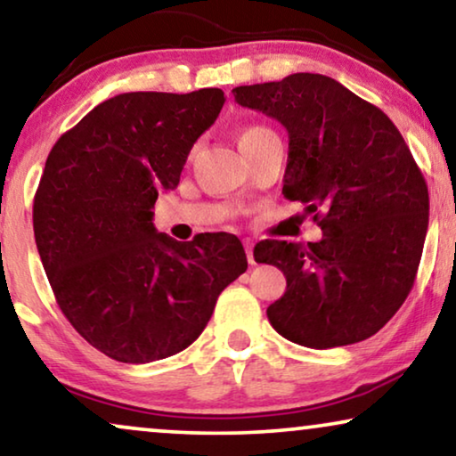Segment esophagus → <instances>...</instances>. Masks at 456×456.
<instances>
[{
  "label": "esophagus",
  "mask_w": 456,
  "mask_h": 456,
  "mask_svg": "<svg viewBox=\"0 0 456 456\" xmlns=\"http://www.w3.org/2000/svg\"><path fill=\"white\" fill-rule=\"evenodd\" d=\"M244 248H246V256H248V263L250 265H256V258H254V246L250 240L244 241Z\"/></svg>",
  "instance_id": "1"
}]
</instances>
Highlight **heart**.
Masks as SVG:
<instances>
[{
  "label": "heart",
  "mask_w": 456,
  "mask_h": 456,
  "mask_svg": "<svg viewBox=\"0 0 456 456\" xmlns=\"http://www.w3.org/2000/svg\"><path fill=\"white\" fill-rule=\"evenodd\" d=\"M265 131H269V129H266V126H260V125H250V126H246V129H241V131H240V135H238V143L250 142V139L258 137L260 133H265Z\"/></svg>",
  "instance_id": "obj_1"
}]
</instances>
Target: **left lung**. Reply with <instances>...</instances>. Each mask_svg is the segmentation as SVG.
<instances>
[{"label":"left lung","mask_w":456,"mask_h":456,"mask_svg":"<svg viewBox=\"0 0 456 456\" xmlns=\"http://www.w3.org/2000/svg\"><path fill=\"white\" fill-rule=\"evenodd\" d=\"M233 95L285 126L283 196L323 232L306 246L254 248L288 281L266 308L273 330L317 350L371 338L409 296L428 233L429 193L409 145L378 106L325 75L296 72Z\"/></svg>","instance_id":"8db88e82"}]
</instances>
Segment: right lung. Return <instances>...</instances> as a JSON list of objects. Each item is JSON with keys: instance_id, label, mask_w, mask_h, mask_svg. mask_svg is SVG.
Returning <instances> with one entry per match:
<instances>
[{"instance_id": "obj_1", "label": "right lung", "mask_w": 456, "mask_h": 456, "mask_svg": "<svg viewBox=\"0 0 456 456\" xmlns=\"http://www.w3.org/2000/svg\"><path fill=\"white\" fill-rule=\"evenodd\" d=\"M223 104L215 87L114 95L47 156L33 202L41 263L64 317L114 361L142 365L185 350L248 269L232 233L177 241L151 223L158 191L179 185Z\"/></svg>"}]
</instances>
